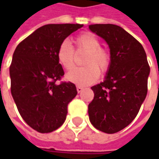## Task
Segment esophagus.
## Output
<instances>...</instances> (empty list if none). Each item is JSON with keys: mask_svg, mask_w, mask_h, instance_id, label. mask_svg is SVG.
Returning <instances> with one entry per match:
<instances>
[{"mask_svg": "<svg viewBox=\"0 0 159 159\" xmlns=\"http://www.w3.org/2000/svg\"><path fill=\"white\" fill-rule=\"evenodd\" d=\"M76 90H77V92L80 93V92H82L83 90V87L82 86H76Z\"/></svg>", "mask_w": 159, "mask_h": 159, "instance_id": "esophagus-1", "label": "esophagus"}]
</instances>
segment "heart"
<instances>
[{"label": "heart", "instance_id": "obj_1", "mask_svg": "<svg viewBox=\"0 0 159 159\" xmlns=\"http://www.w3.org/2000/svg\"><path fill=\"white\" fill-rule=\"evenodd\" d=\"M76 52H86L83 59L84 66L71 70L66 75V79L71 83L87 86L94 83L101 72H107L111 63L109 51L100 47V41L93 33L85 32L75 37ZM57 59L65 70H70L75 64V52L68 41H63L57 50Z\"/></svg>", "mask_w": 159, "mask_h": 159}]
</instances>
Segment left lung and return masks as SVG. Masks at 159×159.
<instances>
[{
  "label": "left lung",
  "mask_w": 159,
  "mask_h": 159,
  "mask_svg": "<svg viewBox=\"0 0 159 159\" xmlns=\"http://www.w3.org/2000/svg\"><path fill=\"white\" fill-rule=\"evenodd\" d=\"M90 30L108 43L111 63L103 83L93 86L89 116L94 128L117 133L133 121L147 93L150 73L143 47L126 30L115 25H90Z\"/></svg>",
  "instance_id": "obj_1"
}]
</instances>
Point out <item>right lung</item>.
<instances>
[{
  "label": "right lung",
  "mask_w": 159,
  "mask_h": 159,
  "mask_svg": "<svg viewBox=\"0 0 159 159\" xmlns=\"http://www.w3.org/2000/svg\"><path fill=\"white\" fill-rule=\"evenodd\" d=\"M83 27L79 24L46 25L17 46L10 65L11 93L19 114L39 133L62 125L67 107L76 97L75 84L61 82L64 70L57 59L60 43Z\"/></svg>",
  "instance_id": "obj_1"
}]
</instances>
